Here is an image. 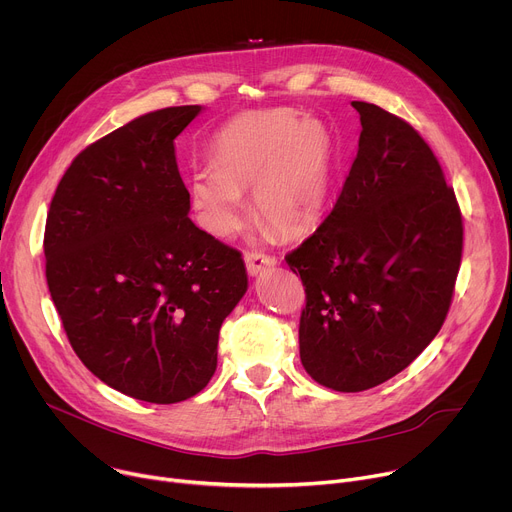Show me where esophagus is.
<instances>
[{"mask_svg": "<svg viewBox=\"0 0 512 512\" xmlns=\"http://www.w3.org/2000/svg\"><path fill=\"white\" fill-rule=\"evenodd\" d=\"M244 260H246V268L250 272V277H258L260 272L277 266V260H274L272 256L262 254V252H246Z\"/></svg>", "mask_w": 512, "mask_h": 512, "instance_id": "34e87169", "label": "esophagus"}]
</instances>
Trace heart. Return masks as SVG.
I'll use <instances>...</instances> for the list:
<instances>
[{"label": "heart", "instance_id": "b5f03b06", "mask_svg": "<svg viewBox=\"0 0 512 512\" xmlns=\"http://www.w3.org/2000/svg\"><path fill=\"white\" fill-rule=\"evenodd\" d=\"M332 162L324 123L291 110L250 112L215 137V168L190 176V207L207 233L229 240L250 217L244 190L254 188L258 217L285 238H297L322 221Z\"/></svg>", "mask_w": 512, "mask_h": 512}]
</instances>
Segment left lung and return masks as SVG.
<instances>
[{"mask_svg":"<svg viewBox=\"0 0 512 512\" xmlns=\"http://www.w3.org/2000/svg\"><path fill=\"white\" fill-rule=\"evenodd\" d=\"M359 151L326 221L285 256L303 281L299 355L336 391L404 371L447 318L463 250L455 192L396 114L352 102Z\"/></svg>","mask_w":512,"mask_h":512,"instance_id":"obj_1","label":"left lung"}]
</instances>
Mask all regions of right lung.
<instances>
[{"label":"right lung","mask_w":512,"mask_h":512,"mask_svg":"<svg viewBox=\"0 0 512 512\" xmlns=\"http://www.w3.org/2000/svg\"><path fill=\"white\" fill-rule=\"evenodd\" d=\"M201 110L147 112L86 147L47 215V285L75 355L151 404L211 381L221 324L248 289L242 254L188 217L174 139Z\"/></svg>","instance_id":"right-lung-1"}]
</instances>
